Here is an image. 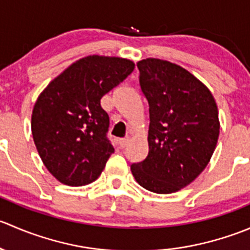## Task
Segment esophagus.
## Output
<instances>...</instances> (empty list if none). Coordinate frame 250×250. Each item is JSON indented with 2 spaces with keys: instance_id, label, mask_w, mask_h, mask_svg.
Masks as SVG:
<instances>
[{
  "instance_id": "obj_1",
  "label": "esophagus",
  "mask_w": 250,
  "mask_h": 250,
  "mask_svg": "<svg viewBox=\"0 0 250 250\" xmlns=\"http://www.w3.org/2000/svg\"><path fill=\"white\" fill-rule=\"evenodd\" d=\"M127 143H128V139H120L118 140V146L123 148L125 145H127Z\"/></svg>"
}]
</instances>
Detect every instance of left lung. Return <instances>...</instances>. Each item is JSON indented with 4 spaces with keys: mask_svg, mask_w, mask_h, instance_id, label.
I'll use <instances>...</instances> for the list:
<instances>
[{
    "mask_svg": "<svg viewBox=\"0 0 250 250\" xmlns=\"http://www.w3.org/2000/svg\"><path fill=\"white\" fill-rule=\"evenodd\" d=\"M148 102V153L130 166L137 183L155 193H173L192 183L210 161L220 122L210 90L191 72L167 60L138 62Z\"/></svg>",
    "mask_w": 250,
    "mask_h": 250,
    "instance_id": "8db88e82",
    "label": "left lung"
}]
</instances>
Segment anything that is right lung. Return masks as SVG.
Segmentation results:
<instances>
[{"label":"right lung","instance_id":"1","mask_svg":"<svg viewBox=\"0 0 250 250\" xmlns=\"http://www.w3.org/2000/svg\"><path fill=\"white\" fill-rule=\"evenodd\" d=\"M129 59L88 55L70 65L39 95L31 130L48 172L69 186L93 183L115 148L100 99L134 70Z\"/></svg>","mask_w":250,"mask_h":250}]
</instances>
